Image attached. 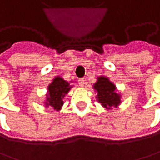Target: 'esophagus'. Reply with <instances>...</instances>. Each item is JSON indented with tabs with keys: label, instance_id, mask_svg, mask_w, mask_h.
Wrapping results in <instances>:
<instances>
[{
	"label": "esophagus",
	"instance_id": "1",
	"mask_svg": "<svg viewBox=\"0 0 160 160\" xmlns=\"http://www.w3.org/2000/svg\"><path fill=\"white\" fill-rule=\"evenodd\" d=\"M78 84L81 85L82 87H83L84 86V84H85V79L83 78H78Z\"/></svg>",
	"mask_w": 160,
	"mask_h": 160
}]
</instances>
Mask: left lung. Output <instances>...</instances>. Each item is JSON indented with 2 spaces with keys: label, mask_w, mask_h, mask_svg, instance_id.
<instances>
[{
  "label": "left lung",
  "mask_w": 160,
  "mask_h": 160,
  "mask_svg": "<svg viewBox=\"0 0 160 160\" xmlns=\"http://www.w3.org/2000/svg\"><path fill=\"white\" fill-rule=\"evenodd\" d=\"M94 89L98 93V101L107 110L116 108L121 103V96L116 92V87L107 77L100 76L94 84Z\"/></svg>",
  "instance_id": "8db88e82"
}]
</instances>
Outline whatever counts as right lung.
<instances>
[{"label": "right lung", "mask_w": 160, "mask_h": 160, "mask_svg": "<svg viewBox=\"0 0 160 160\" xmlns=\"http://www.w3.org/2000/svg\"><path fill=\"white\" fill-rule=\"evenodd\" d=\"M72 85L59 76L53 78L52 82L48 86L46 107H51L56 111H60L63 104V98L70 91Z\"/></svg>", "instance_id": "obj_1"}]
</instances>
